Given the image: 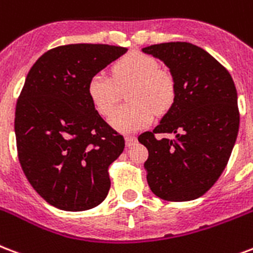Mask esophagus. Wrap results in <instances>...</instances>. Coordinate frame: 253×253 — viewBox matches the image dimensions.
Listing matches in <instances>:
<instances>
[{
    "instance_id": "1",
    "label": "esophagus",
    "mask_w": 253,
    "mask_h": 253,
    "mask_svg": "<svg viewBox=\"0 0 253 253\" xmlns=\"http://www.w3.org/2000/svg\"><path fill=\"white\" fill-rule=\"evenodd\" d=\"M125 140H126V146H132V144L136 143V136H130V135H127L126 138H125Z\"/></svg>"
}]
</instances>
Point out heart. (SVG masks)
<instances>
[{
    "mask_svg": "<svg viewBox=\"0 0 253 253\" xmlns=\"http://www.w3.org/2000/svg\"><path fill=\"white\" fill-rule=\"evenodd\" d=\"M113 78L96 73L87 82V95L98 113L107 115L118 101L119 87L132 84L128 94L131 105L121 106L110 115V125L121 132H134L147 127L154 119V110L165 111L175 95L172 77L159 69L154 57L130 53L113 65Z\"/></svg>",
    "mask_w": 253,
    "mask_h": 253,
    "instance_id": "heart-1",
    "label": "heart"
}]
</instances>
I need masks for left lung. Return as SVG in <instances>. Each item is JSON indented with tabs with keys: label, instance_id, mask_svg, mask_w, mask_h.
<instances>
[{
	"label": "left lung",
	"instance_id": "8db88e82",
	"mask_svg": "<svg viewBox=\"0 0 253 253\" xmlns=\"http://www.w3.org/2000/svg\"><path fill=\"white\" fill-rule=\"evenodd\" d=\"M142 51L172 75L173 103L152 131L138 136L148 150L144 169L151 191L169 202L206 194L228 163L240 115L234 80L211 54L188 42H166ZM155 133H175L157 140Z\"/></svg>",
	"mask_w": 253,
	"mask_h": 253
}]
</instances>
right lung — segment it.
<instances>
[{
    "label": "right lung",
    "instance_id": "add662e5",
    "mask_svg": "<svg viewBox=\"0 0 253 253\" xmlns=\"http://www.w3.org/2000/svg\"><path fill=\"white\" fill-rule=\"evenodd\" d=\"M94 43L58 46L33 65L15 106L21 167L33 188L63 211H86L106 199L109 166L125 139L87 95L92 75L126 53Z\"/></svg>",
    "mask_w": 253,
    "mask_h": 253
}]
</instances>
